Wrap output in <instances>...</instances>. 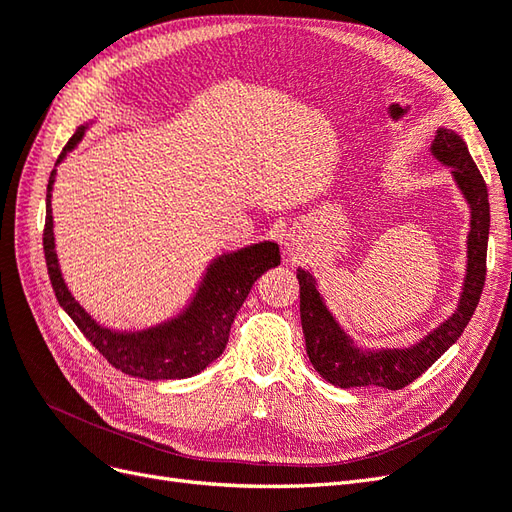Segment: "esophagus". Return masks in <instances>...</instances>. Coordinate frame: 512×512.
I'll use <instances>...</instances> for the list:
<instances>
[{
    "label": "esophagus",
    "instance_id": "obj_1",
    "mask_svg": "<svg viewBox=\"0 0 512 512\" xmlns=\"http://www.w3.org/2000/svg\"><path fill=\"white\" fill-rule=\"evenodd\" d=\"M305 241L303 237L299 235V232H290V235H286V241H284V250L286 254L294 260V258H301L307 250H305Z\"/></svg>",
    "mask_w": 512,
    "mask_h": 512
}]
</instances>
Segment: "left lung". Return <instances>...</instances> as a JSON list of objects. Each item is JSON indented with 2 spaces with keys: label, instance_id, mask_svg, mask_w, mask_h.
Listing matches in <instances>:
<instances>
[{
  "label": "left lung",
  "instance_id": "obj_1",
  "mask_svg": "<svg viewBox=\"0 0 512 512\" xmlns=\"http://www.w3.org/2000/svg\"><path fill=\"white\" fill-rule=\"evenodd\" d=\"M431 158L451 168V177L470 207L466 275L455 312L431 329L423 339L406 348H367L335 318L318 290L316 277L297 269L301 286V324L309 363L318 374L339 389L382 386L399 391L427 371L451 348L474 314L485 286V262L489 241V194L483 175L470 156L463 138L448 128H438L429 147Z\"/></svg>",
  "mask_w": 512,
  "mask_h": 512
}]
</instances>
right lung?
Masks as SVG:
<instances>
[{
  "mask_svg": "<svg viewBox=\"0 0 512 512\" xmlns=\"http://www.w3.org/2000/svg\"><path fill=\"white\" fill-rule=\"evenodd\" d=\"M98 117L87 119L74 132L53 168L46 188V228L44 258L55 297L81 333L94 344L104 359L123 374L143 380H183L192 378L220 359L228 344L230 324L258 277L280 265V245L275 241H256L237 250L215 254L200 273L192 294L173 316L143 329H115L98 322L74 297L61 273L55 222L53 188L57 166L68 153L79 147L85 132L96 126Z\"/></svg>",
  "mask_w": 512,
  "mask_h": 512,
  "instance_id": "add662e5",
  "label": "right lung"
}]
</instances>
